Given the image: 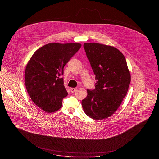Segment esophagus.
I'll list each match as a JSON object with an SVG mask.
<instances>
[{
  "mask_svg": "<svg viewBox=\"0 0 159 159\" xmlns=\"http://www.w3.org/2000/svg\"><path fill=\"white\" fill-rule=\"evenodd\" d=\"M76 88H71L70 89V91H71V92H72V93H73V92H75V91H76Z\"/></svg>",
  "mask_w": 159,
  "mask_h": 159,
  "instance_id": "34e87169",
  "label": "esophagus"
}]
</instances>
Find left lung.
I'll return each mask as SVG.
<instances>
[{
	"label": "left lung",
	"instance_id": "left-lung-1",
	"mask_svg": "<svg viewBox=\"0 0 159 159\" xmlns=\"http://www.w3.org/2000/svg\"><path fill=\"white\" fill-rule=\"evenodd\" d=\"M83 46L97 81L93 90L88 89L82 107L92 119H106L115 113L125 97L130 73L124 56L117 48L98 43Z\"/></svg>",
	"mask_w": 159,
	"mask_h": 159
}]
</instances>
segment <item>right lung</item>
<instances>
[{
  "label": "right lung",
  "mask_w": 159,
  "mask_h": 159,
  "mask_svg": "<svg viewBox=\"0 0 159 159\" xmlns=\"http://www.w3.org/2000/svg\"><path fill=\"white\" fill-rule=\"evenodd\" d=\"M80 43H51L37 49L25 71L27 92L39 108L51 113L59 110L68 92L64 85V67L80 49Z\"/></svg>",
  "instance_id": "right-lung-1"
}]
</instances>
